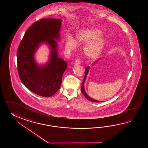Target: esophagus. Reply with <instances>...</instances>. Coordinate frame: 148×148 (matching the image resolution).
Masks as SVG:
<instances>
[{"mask_svg":"<svg viewBox=\"0 0 148 148\" xmlns=\"http://www.w3.org/2000/svg\"><path fill=\"white\" fill-rule=\"evenodd\" d=\"M81 63V61L79 60V59H77L75 61V65H78L80 64Z\"/></svg>","mask_w":148,"mask_h":148,"instance_id":"34e87169","label":"esophagus"}]
</instances>
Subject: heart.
<instances>
[{
	"label": "heart",
	"mask_w": 148,
	"mask_h": 148,
	"mask_svg": "<svg viewBox=\"0 0 148 148\" xmlns=\"http://www.w3.org/2000/svg\"><path fill=\"white\" fill-rule=\"evenodd\" d=\"M105 39L100 31L94 28H87L77 33L75 41L72 38L66 39V47L68 50H73L78 44L86 43L84 52L87 57L95 59L101 54L105 45Z\"/></svg>",
	"instance_id": "b5f03b06"
}]
</instances>
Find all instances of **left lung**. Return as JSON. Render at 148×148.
<instances>
[{
    "mask_svg": "<svg viewBox=\"0 0 148 148\" xmlns=\"http://www.w3.org/2000/svg\"><path fill=\"white\" fill-rule=\"evenodd\" d=\"M95 62H96V61ZM89 69V66L86 67V68H85V73H85V75L84 79V80H83V82H82L81 91H82V93L83 94V95L85 96V97L86 98H87V99H88L89 101H94V102H98V103L99 102H99H101V101H97V100H95V99H94L91 98V97H90L88 96V95L87 94V93H86V91H85V89H84V82H85L86 78V77H87V74H88Z\"/></svg>",
    "mask_w": 148,
    "mask_h": 148,
    "instance_id": "obj_1",
    "label": "left lung"
}]
</instances>
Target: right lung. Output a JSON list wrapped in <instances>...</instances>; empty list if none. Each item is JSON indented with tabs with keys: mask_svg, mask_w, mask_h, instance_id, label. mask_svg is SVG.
Instances as JSON below:
<instances>
[{
	"mask_svg": "<svg viewBox=\"0 0 148 148\" xmlns=\"http://www.w3.org/2000/svg\"><path fill=\"white\" fill-rule=\"evenodd\" d=\"M62 20L43 18L27 29L17 52L19 78L35 94L51 97L59 89L66 62L58 57L57 43L60 38ZM47 42L51 50L50 60L43 66H38L34 59V52L42 42Z\"/></svg>",
	"mask_w": 148,
	"mask_h": 148,
	"instance_id": "1",
	"label": "right lung"
}]
</instances>
